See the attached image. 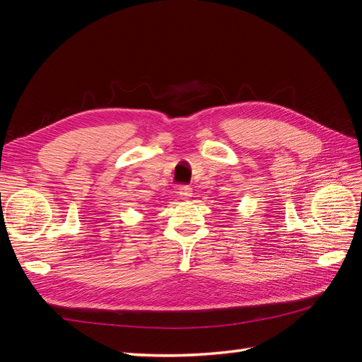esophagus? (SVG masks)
Wrapping results in <instances>:
<instances>
[{
	"instance_id": "esophagus-1",
	"label": "esophagus",
	"mask_w": 362,
	"mask_h": 362,
	"mask_svg": "<svg viewBox=\"0 0 362 362\" xmlns=\"http://www.w3.org/2000/svg\"><path fill=\"white\" fill-rule=\"evenodd\" d=\"M189 193H190V189H187V187H182L181 192H180V194L182 196V198H187Z\"/></svg>"
}]
</instances>
